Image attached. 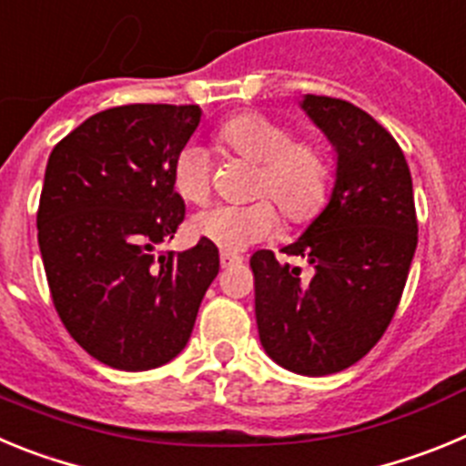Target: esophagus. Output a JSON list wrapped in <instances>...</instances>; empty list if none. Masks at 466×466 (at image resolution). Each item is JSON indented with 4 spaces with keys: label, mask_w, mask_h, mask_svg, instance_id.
Listing matches in <instances>:
<instances>
[{
    "label": "esophagus",
    "mask_w": 466,
    "mask_h": 466,
    "mask_svg": "<svg viewBox=\"0 0 466 466\" xmlns=\"http://www.w3.org/2000/svg\"><path fill=\"white\" fill-rule=\"evenodd\" d=\"M238 263H242L240 254L221 252V266H224V268H230V266H238Z\"/></svg>",
    "instance_id": "34e87169"
}]
</instances>
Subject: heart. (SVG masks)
<instances>
[{
  "mask_svg": "<svg viewBox=\"0 0 466 466\" xmlns=\"http://www.w3.org/2000/svg\"><path fill=\"white\" fill-rule=\"evenodd\" d=\"M217 144L228 154L257 163L247 205H219L191 219L193 236L224 252H242L279 228V213L291 224L312 219L329 191L327 151L312 139H291L282 123L263 114H238L221 123ZM172 187L191 205L208 203L209 158L203 147L187 144L172 163ZM275 207L279 208L274 209Z\"/></svg>",
  "mask_w": 466,
  "mask_h": 466,
  "instance_id": "b5f03b06",
  "label": "heart"
}]
</instances>
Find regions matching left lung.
<instances>
[{
  "instance_id": "8db88e82",
  "label": "left lung",
  "mask_w": 466,
  "mask_h": 466,
  "mask_svg": "<svg viewBox=\"0 0 466 466\" xmlns=\"http://www.w3.org/2000/svg\"><path fill=\"white\" fill-rule=\"evenodd\" d=\"M299 105L336 154L329 203L282 247L315 273L306 279L270 249H258L249 266L266 355L287 371L329 376L360 361L392 322L418 219L409 163L376 118L324 95H303Z\"/></svg>"
}]
</instances>
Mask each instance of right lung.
I'll list each match as a JSON object with an SVG mask.
<instances>
[{
	"label": "right lung",
	"mask_w": 466,
	"mask_h": 466,
	"mask_svg": "<svg viewBox=\"0 0 466 466\" xmlns=\"http://www.w3.org/2000/svg\"><path fill=\"white\" fill-rule=\"evenodd\" d=\"M200 116L198 105L114 106L48 156L36 228L53 303L69 336L111 369L175 360L219 273L208 240L156 254L187 214L172 163Z\"/></svg>",
	"instance_id": "add662e5"
}]
</instances>
